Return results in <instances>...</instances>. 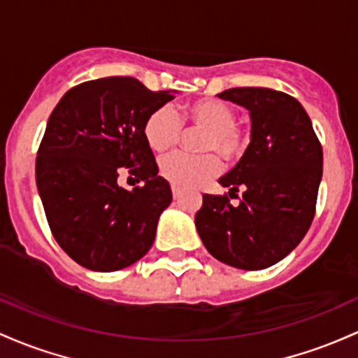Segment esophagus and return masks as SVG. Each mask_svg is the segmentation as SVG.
<instances>
[{
	"mask_svg": "<svg viewBox=\"0 0 358 358\" xmlns=\"http://www.w3.org/2000/svg\"><path fill=\"white\" fill-rule=\"evenodd\" d=\"M172 196H174V199H179L180 198V189H179V187L172 186Z\"/></svg>",
	"mask_w": 358,
	"mask_h": 358,
	"instance_id": "esophagus-1",
	"label": "esophagus"
}]
</instances>
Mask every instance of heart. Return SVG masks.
I'll list each match as a JSON object with an SVG mask.
<instances>
[{
    "mask_svg": "<svg viewBox=\"0 0 358 358\" xmlns=\"http://www.w3.org/2000/svg\"><path fill=\"white\" fill-rule=\"evenodd\" d=\"M235 120L231 104L215 98L187 103L176 113L167 106L152 111L143 123V136L154 152H167L178 145L182 127L203 131L198 150L204 154L167 155L159 164L160 176L172 186L192 189L218 174V157L228 166L238 162L250 143V131Z\"/></svg>",
    "mask_w": 358,
    "mask_h": 358,
    "instance_id": "obj_1",
    "label": "heart"
}]
</instances>
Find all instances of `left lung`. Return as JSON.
I'll return each mask as SVG.
<instances>
[{"instance_id":"8db88e82","label":"left lung","mask_w":358,"mask_h":358,"mask_svg":"<svg viewBox=\"0 0 358 358\" xmlns=\"http://www.w3.org/2000/svg\"><path fill=\"white\" fill-rule=\"evenodd\" d=\"M218 98L250 111L252 140L220 184L203 194L194 223L208 252L245 271L274 266L304 238L316 211L323 148L301 103L267 87H233ZM243 189V198L236 192ZM239 199L231 205L229 198Z\"/></svg>"}]
</instances>
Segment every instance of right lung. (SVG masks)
<instances>
[{"mask_svg":"<svg viewBox=\"0 0 358 358\" xmlns=\"http://www.w3.org/2000/svg\"><path fill=\"white\" fill-rule=\"evenodd\" d=\"M171 99L135 78H103L71 87L50 113L35 179L52 235L79 266L113 272L150 250L172 192L157 176L143 123ZM120 166L143 186L120 188Z\"/></svg>","mask_w":358,"mask_h":358,"instance_id":"right-lung-1","label":"right lung"}]
</instances>
